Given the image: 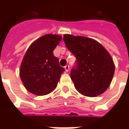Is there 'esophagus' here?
Masks as SVG:
<instances>
[{
	"mask_svg": "<svg viewBox=\"0 0 129 129\" xmlns=\"http://www.w3.org/2000/svg\"><path fill=\"white\" fill-rule=\"evenodd\" d=\"M64 68L65 70H66V72H68L69 70H70V66L67 65V66H66L64 67Z\"/></svg>",
	"mask_w": 129,
	"mask_h": 129,
	"instance_id": "34e87169",
	"label": "esophagus"
}]
</instances>
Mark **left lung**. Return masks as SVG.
<instances>
[{
	"instance_id": "left-lung-1",
	"label": "left lung",
	"mask_w": 129,
	"mask_h": 129,
	"mask_svg": "<svg viewBox=\"0 0 129 129\" xmlns=\"http://www.w3.org/2000/svg\"><path fill=\"white\" fill-rule=\"evenodd\" d=\"M63 40L77 59V66L70 74L76 89L89 97L104 93L110 86L115 70L108 51L97 41L84 36L65 34Z\"/></svg>"
}]
</instances>
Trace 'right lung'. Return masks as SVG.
I'll return each mask as SVG.
<instances>
[{
	"instance_id": "add662e5",
	"label": "right lung",
	"mask_w": 129,
	"mask_h": 129,
	"mask_svg": "<svg viewBox=\"0 0 129 129\" xmlns=\"http://www.w3.org/2000/svg\"><path fill=\"white\" fill-rule=\"evenodd\" d=\"M61 39V35L47 34L33 41L27 49L19 74L25 88L32 94L44 96L56 88L65 70L59 66L53 50Z\"/></svg>"
}]
</instances>
